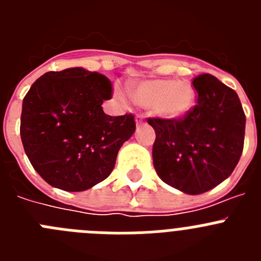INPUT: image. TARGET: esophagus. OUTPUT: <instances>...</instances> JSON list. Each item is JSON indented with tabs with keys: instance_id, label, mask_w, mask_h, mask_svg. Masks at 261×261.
Wrapping results in <instances>:
<instances>
[{
	"instance_id": "obj_1",
	"label": "esophagus",
	"mask_w": 261,
	"mask_h": 261,
	"mask_svg": "<svg viewBox=\"0 0 261 261\" xmlns=\"http://www.w3.org/2000/svg\"><path fill=\"white\" fill-rule=\"evenodd\" d=\"M145 123V117H144V115H136V124H137V125H141V124H144Z\"/></svg>"
}]
</instances>
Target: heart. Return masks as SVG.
I'll return each instance as SVG.
<instances>
[{
  "label": "heart",
  "mask_w": 261,
  "mask_h": 261,
  "mask_svg": "<svg viewBox=\"0 0 261 261\" xmlns=\"http://www.w3.org/2000/svg\"><path fill=\"white\" fill-rule=\"evenodd\" d=\"M117 95L128 100L129 94L120 90ZM133 99L154 115L165 119H179L191 111L195 105L196 91L188 81L147 80L133 90Z\"/></svg>",
  "instance_id": "heart-1"
}]
</instances>
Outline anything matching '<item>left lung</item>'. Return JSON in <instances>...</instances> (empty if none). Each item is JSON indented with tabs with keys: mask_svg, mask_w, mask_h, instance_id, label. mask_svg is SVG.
<instances>
[{
	"mask_svg": "<svg viewBox=\"0 0 261 261\" xmlns=\"http://www.w3.org/2000/svg\"><path fill=\"white\" fill-rule=\"evenodd\" d=\"M197 105L179 119L150 117L153 163L168 186L188 195L208 192L231 175L243 151L246 115L238 94L212 74L192 82Z\"/></svg>",
	"mask_w": 261,
	"mask_h": 261,
	"instance_id": "obj_1",
	"label": "left lung"
}]
</instances>
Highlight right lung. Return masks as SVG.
<instances>
[{
    "instance_id": "obj_1",
    "label": "right lung",
    "mask_w": 261,
    "mask_h": 261,
    "mask_svg": "<svg viewBox=\"0 0 261 261\" xmlns=\"http://www.w3.org/2000/svg\"><path fill=\"white\" fill-rule=\"evenodd\" d=\"M106 75L84 68L48 71L23 99L20 138L32 167L48 184L86 191L112 172L120 147L136 130L135 116H110Z\"/></svg>"
}]
</instances>
